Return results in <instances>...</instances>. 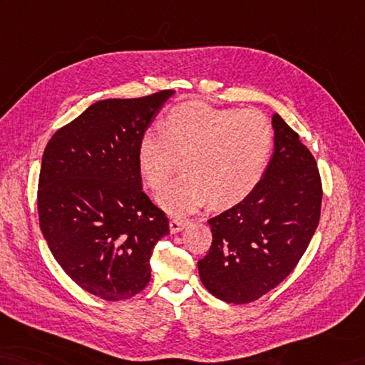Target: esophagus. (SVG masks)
<instances>
[{"mask_svg": "<svg viewBox=\"0 0 365 365\" xmlns=\"http://www.w3.org/2000/svg\"><path fill=\"white\" fill-rule=\"evenodd\" d=\"M190 224V221L188 219H185V217H173L171 221H169V230H171V233H177V232H180L183 227H186Z\"/></svg>", "mask_w": 365, "mask_h": 365, "instance_id": "34e87169", "label": "esophagus"}]
</instances>
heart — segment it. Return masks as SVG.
<instances>
[{"mask_svg":"<svg viewBox=\"0 0 365 365\" xmlns=\"http://www.w3.org/2000/svg\"><path fill=\"white\" fill-rule=\"evenodd\" d=\"M272 148V127L258 110L217 108L202 103L175 106L163 133L140 140V171L154 191H162L182 168L185 175L160 194L171 213L197 210L208 199L230 207L257 188Z\"/></svg>","mask_w":365,"mask_h":365,"instance_id":"1","label":"heart"}]
</instances>
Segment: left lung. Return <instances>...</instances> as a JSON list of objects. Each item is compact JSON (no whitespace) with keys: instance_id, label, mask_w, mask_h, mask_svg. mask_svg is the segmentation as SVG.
<instances>
[{"instance_id":"1","label":"left lung","mask_w":365,"mask_h":365,"mask_svg":"<svg viewBox=\"0 0 365 365\" xmlns=\"http://www.w3.org/2000/svg\"><path fill=\"white\" fill-rule=\"evenodd\" d=\"M275 149L247 197L208 219L210 250L199 259L203 286L227 303H250L272 291L307 252L320 219L322 180L299 133L272 116Z\"/></svg>"}]
</instances>
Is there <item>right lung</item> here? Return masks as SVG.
<instances>
[{
	"instance_id": "add662e5",
	"label": "right lung",
	"mask_w": 365,
	"mask_h": 365,
	"mask_svg": "<svg viewBox=\"0 0 365 365\" xmlns=\"http://www.w3.org/2000/svg\"><path fill=\"white\" fill-rule=\"evenodd\" d=\"M173 93L98 101L51 137L41 158L40 230L63 272L107 302L148 286L152 250L169 233L143 191L138 146Z\"/></svg>"
}]
</instances>
